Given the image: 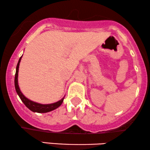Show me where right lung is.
Returning <instances> with one entry per match:
<instances>
[{
    "instance_id": "1",
    "label": "right lung",
    "mask_w": 150,
    "mask_h": 150,
    "mask_svg": "<svg viewBox=\"0 0 150 150\" xmlns=\"http://www.w3.org/2000/svg\"><path fill=\"white\" fill-rule=\"evenodd\" d=\"M21 57L19 58L18 63H17V68H16V73H15V87L16 92H17V94L23 103L25 105V106L29 108L30 110L32 111L33 112H38V113H46V112H49L50 111L55 110L57 107H59L62 103L63 100H64V98L62 99L59 100V101L57 102V103H54L52 104H48V105H42V104H39L35 103V102L31 101L29 99L26 98L24 95L22 94V92L20 91V89L19 88L18 85V71H19V62L21 61Z\"/></svg>"
}]
</instances>
